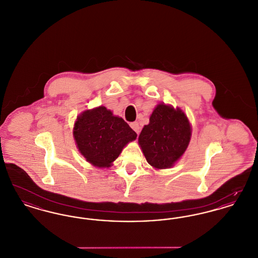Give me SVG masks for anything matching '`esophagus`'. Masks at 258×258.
Segmentation results:
<instances>
[{
	"instance_id": "34e87169",
	"label": "esophagus",
	"mask_w": 258,
	"mask_h": 258,
	"mask_svg": "<svg viewBox=\"0 0 258 258\" xmlns=\"http://www.w3.org/2000/svg\"><path fill=\"white\" fill-rule=\"evenodd\" d=\"M131 126H132V128L135 131L137 135L140 133V125H139L138 122L131 123Z\"/></svg>"
}]
</instances>
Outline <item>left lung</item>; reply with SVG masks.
<instances>
[{
  "label": "left lung",
  "mask_w": 258,
  "mask_h": 258,
  "mask_svg": "<svg viewBox=\"0 0 258 258\" xmlns=\"http://www.w3.org/2000/svg\"><path fill=\"white\" fill-rule=\"evenodd\" d=\"M190 124L184 112L159 104L144 125L138 142L148 163L158 169L171 167L179 160L190 140Z\"/></svg>",
  "instance_id": "left-lung-1"
}]
</instances>
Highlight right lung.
<instances>
[{
  "label": "right lung",
  "mask_w": 258,
  "mask_h": 258,
  "mask_svg": "<svg viewBox=\"0 0 258 258\" xmlns=\"http://www.w3.org/2000/svg\"><path fill=\"white\" fill-rule=\"evenodd\" d=\"M74 136L87 161L98 167H109L137 135L122 118L99 106L85 111L77 118Z\"/></svg>",
  "instance_id": "1"
}]
</instances>
